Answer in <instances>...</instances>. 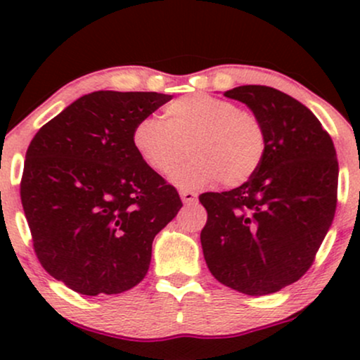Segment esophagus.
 Returning a JSON list of instances; mask_svg holds the SVG:
<instances>
[{
    "mask_svg": "<svg viewBox=\"0 0 360 360\" xmlns=\"http://www.w3.org/2000/svg\"><path fill=\"white\" fill-rule=\"evenodd\" d=\"M181 200H183L184 205H193L196 203L198 200V194L193 193V191H181Z\"/></svg>",
    "mask_w": 360,
    "mask_h": 360,
    "instance_id": "esophagus-1",
    "label": "esophagus"
}]
</instances>
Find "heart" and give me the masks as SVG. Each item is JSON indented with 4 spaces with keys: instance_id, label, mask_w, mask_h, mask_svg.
Here are the masks:
<instances>
[{
    "instance_id": "1",
    "label": "heart",
    "mask_w": 360,
    "mask_h": 360,
    "mask_svg": "<svg viewBox=\"0 0 360 360\" xmlns=\"http://www.w3.org/2000/svg\"><path fill=\"white\" fill-rule=\"evenodd\" d=\"M188 146L193 157L176 172ZM131 146L159 176L172 174L181 189H198L221 179L225 186L249 181L262 164L266 128L255 113L212 94H188L164 108V122L143 118L131 131Z\"/></svg>"
}]
</instances>
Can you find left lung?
<instances>
[{
  "label": "left lung",
  "mask_w": 360,
  "mask_h": 360,
  "mask_svg": "<svg viewBox=\"0 0 360 360\" xmlns=\"http://www.w3.org/2000/svg\"><path fill=\"white\" fill-rule=\"evenodd\" d=\"M226 98L262 122L267 148L247 183L203 193L201 247L212 274L243 295L264 296L311 267L337 208L338 162L328 131L307 106L269 86H238Z\"/></svg>",
  "instance_id": "8db88e82"
}]
</instances>
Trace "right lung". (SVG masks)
Masks as SVG:
<instances>
[{
    "instance_id": "add662e5",
    "label": "right lung",
    "mask_w": 360,
    "mask_h": 360,
    "mask_svg": "<svg viewBox=\"0 0 360 360\" xmlns=\"http://www.w3.org/2000/svg\"><path fill=\"white\" fill-rule=\"evenodd\" d=\"M172 96L94 91L32 139L20 196L40 264L86 296L146 278L154 237L181 210L174 186L131 146V131Z\"/></svg>"
}]
</instances>
